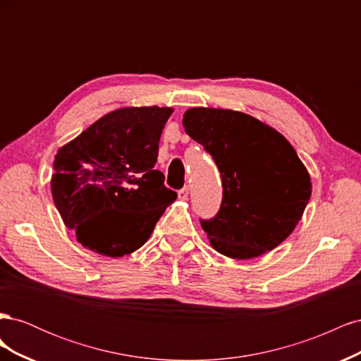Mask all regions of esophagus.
Segmentation results:
<instances>
[{"label":"esophagus","instance_id":"34e87169","mask_svg":"<svg viewBox=\"0 0 361 361\" xmlns=\"http://www.w3.org/2000/svg\"><path fill=\"white\" fill-rule=\"evenodd\" d=\"M179 199L180 200H187L188 199V187H183L179 190Z\"/></svg>","mask_w":361,"mask_h":361}]
</instances>
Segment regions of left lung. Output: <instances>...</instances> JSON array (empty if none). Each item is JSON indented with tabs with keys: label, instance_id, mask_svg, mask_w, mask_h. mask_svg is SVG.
Masks as SVG:
<instances>
[{
	"label": "left lung",
	"instance_id": "left-lung-1",
	"mask_svg": "<svg viewBox=\"0 0 361 361\" xmlns=\"http://www.w3.org/2000/svg\"><path fill=\"white\" fill-rule=\"evenodd\" d=\"M187 134L203 146L221 176L218 212L200 224L212 247L227 257L251 259L292 233L309 203V173L289 141L248 114L191 108Z\"/></svg>",
	"mask_w": 361,
	"mask_h": 361
}]
</instances>
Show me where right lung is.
Wrapping results in <instances>:
<instances>
[{"mask_svg": "<svg viewBox=\"0 0 361 361\" xmlns=\"http://www.w3.org/2000/svg\"><path fill=\"white\" fill-rule=\"evenodd\" d=\"M171 108H122L63 146L51 192L64 224L96 253L120 257L143 245L178 197L155 169Z\"/></svg>", "mask_w": 361, "mask_h": 361, "instance_id": "1", "label": "right lung"}]
</instances>
